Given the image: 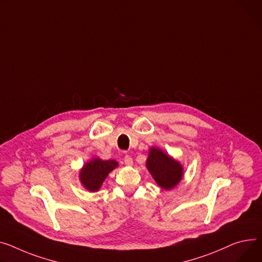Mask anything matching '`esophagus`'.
<instances>
[{
    "label": "esophagus",
    "instance_id": "esophagus-1",
    "mask_svg": "<svg viewBox=\"0 0 262 262\" xmlns=\"http://www.w3.org/2000/svg\"><path fill=\"white\" fill-rule=\"evenodd\" d=\"M124 163L127 166H132L133 165L134 161H133V158H132L129 155H125V157H124Z\"/></svg>",
    "mask_w": 262,
    "mask_h": 262
}]
</instances>
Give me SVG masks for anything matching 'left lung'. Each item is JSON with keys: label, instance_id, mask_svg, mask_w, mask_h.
<instances>
[{"label": "left lung", "instance_id": "8db88e82", "mask_svg": "<svg viewBox=\"0 0 262 262\" xmlns=\"http://www.w3.org/2000/svg\"><path fill=\"white\" fill-rule=\"evenodd\" d=\"M146 166L151 176L162 188L169 189L182 179V166L159 148H150Z\"/></svg>", "mask_w": 262, "mask_h": 262}]
</instances>
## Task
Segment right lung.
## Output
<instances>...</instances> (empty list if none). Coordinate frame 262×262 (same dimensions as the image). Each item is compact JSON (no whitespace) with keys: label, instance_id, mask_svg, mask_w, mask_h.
I'll use <instances>...</instances> for the list:
<instances>
[{"label":"right lung","instance_id":"1","mask_svg":"<svg viewBox=\"0 0 262 262\" xmlns=\"http://www.w3.org/2000/svg\"><path fill=\"white\" fill-rule=\"evenodd\" d=\"M117 166L118 163L114 160L93 159L82 168L80 173L81 182L85 188L91 191H96L101 187L108 173Z\"/></svg>","mask_w":262,"mask_h":262}]
</instances>
